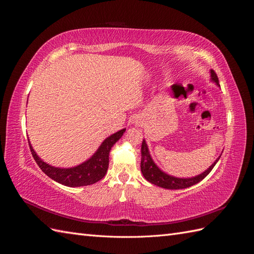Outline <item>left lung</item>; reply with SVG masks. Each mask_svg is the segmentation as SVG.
<instances>
[{
	"label": "left lung",
	"instance_id": "8db88e82",
	"mask_svg": "<svg viewBox=\"0 0 254 254\" xmlns=\"http://www.w3.org/2000/svg\"><path fill=\"white\" fill-rule=\"evenodd\" d=\"M211 79L215 83L219 86V81L216 73L213 70H211ZM141 153H142V159H141V171L145 179L149 181L150 183L155 184L157 187L167 189V190H180V189H187L190 188L194 184L200 182L202 179L210 174V172L213 170V167L218 162L220 157L216 159V161L207 168L205 172L202 174L191 177V178H176L174 176L167 175L166 173L162 172L160 168L155 164L153 160L150 157V153L147 147V144H146L145 140L142 142V147H141Z\"/></svg>",
	"mask_w": 254,
	"mask_h": 254
}]
</instances>
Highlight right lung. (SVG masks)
<instances>
[{"mask_svg": "<svg viewBox=\"0 0 254 254\" xmlns=\"http://www.w3.org/2000/svg\"><path fill=\"white\" fill-rule=\"evenodd\" d=\"M125 130L126 129H122L120 131L107 137L102 145L99 146V148L96 150L94 155L89 160L71 168H59L49 165L37 156L30 143L29 148L38 166L51 179L71 188L86 187L96 183L104 178L109 166V152L111 147L121 139Z\"/></svg>", "mask_w": 254, "mask_h": 254, "instance_id": "add662e5", "label": "right lung"}]
</instances>
